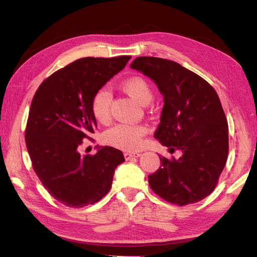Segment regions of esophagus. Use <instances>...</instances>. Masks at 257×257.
<instances>
[{
	"label": "esophagus",
	"instance_id": "34e87169",
	"mask_svg": "<svg viewBox=\"0 0 257 257\" xmlns=\"http://www.w3.org/2000/svg\"><path fill=\"white\" fill-rule=\"evenodd\" d=\"M142 154L139 152H125L124 153V159L125 160H132L135 158H139Z\"/></svg>",
	"mask_w": 257,
	"mask_h": 257
}]
</instances>
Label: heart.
Masks as SVG:
<instances>
[{"label":"heart","instance_id":"1","mask_svg":"<svg viewBox=\"0 0 257 257\" xmlns=\"http://www.w3.org/2000/svg\"><path fill=\"white\" fill-rule=\"evenodd\" d=\"M121 89L142 105H147L153 98V92L144 78L134 76L121 82ZM111 93L106 88L97 90L92 98L90 107L94 118L98 122L106 123L111 118ZM146 128L143 125L116 124L104 134V142L113 147L125 151L137 150L145 136Z\"/></svg>","mask_w":257,"mask_h":257}]
</instances>
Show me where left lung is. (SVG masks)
<instances>
[{
  "label": "left lung",
  "instance_id": "obj_1",
  "mask_svg": "<svg viewBox=\"0 0 257 257\" xmlns=\"http://www.w3.org/2000/svg\"><path fill=\"white\" fill-rule=\"evenodd\" d=\"M130 68L155 82L164 105L154 137L178 160L161 158L149 176L151 188L165 201L187 205L207 197L228 158V122L214 88L196 73L170 60L139 56Z\"/></svg>",
  "mask_w": 257,
  "mask_h": 257
}]
</instances>
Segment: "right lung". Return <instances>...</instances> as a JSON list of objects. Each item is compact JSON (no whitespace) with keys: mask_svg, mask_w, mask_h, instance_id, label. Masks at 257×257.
<instances>
[{"mask_svg":"<svg viewBox=\"0 0 257 257\" xmlns=\"http://www.w3.org/2000/svg\"><path fill=\"white\" fill-rule=\"evenodd\" d=\"M132 56L82 58L42 82L30 105L26 146L34 171L47 191L69 207H84L108 193L122 152L97 146L95 155L79 153L96 128L92 98L120 72Z\"/></svg>","mask_w":257,"mask_h":257,"instance_id":"add662e5","label":"right lung"}]
</instances>
